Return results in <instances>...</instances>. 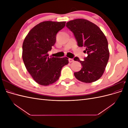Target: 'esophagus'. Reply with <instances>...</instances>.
<instances>
[{"label": "esophagus", "instance_id": "34e87169", "mask_svg": "<svg viewBox=\"0 0 128 128\" xmlns=\"http://www.w3.org/2000/svg\"><path fill=\"white\" fill-rule=\"evenodd\" d=\"M68 60H69V62H72L74 61V59H70V58H69Z\"/></svg>", "mask_w": 128, "mask_h": 128}]
</instances>
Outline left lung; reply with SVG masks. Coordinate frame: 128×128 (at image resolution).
<instances>
[{"label": "left lung", "mask_w": 128, "mask_h": 128, "mask_svg": "<svg viewBox=\"0 0 128 128\" xmlns=\"http://www.w3.org/2000/svg\"><path fill=\"white\" fill-rule=\"evenodd\" d=\"M66 26L74 34L79 47H86L88 56L84 61L78 57L74 60L82 64L80 71L74 72L76 78L84 83H92L103 74L110 56L107 38L99 27L85 19L68 22Z\"/></svg>", "instance_id": "8db88e82"}]
</instances>
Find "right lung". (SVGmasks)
<instances>
[{"mask_svg":"<svg viewBox=\"0 0 128 128\" xmlns=\"http://www.w3.org/2000/svg\"><path fill=\"white\" fill-rule=\"evenodd\" d=\"M66 22L44 21L31 30L22 45V59L33 79L47 86L59 78L62 67L68 58L48 56V52L56 42V34L64 28Z\"/></svg>","mask_w":128,"mask_h":128,"instance_id":"obj_1","label":"right lung"}]
</instances>
